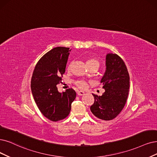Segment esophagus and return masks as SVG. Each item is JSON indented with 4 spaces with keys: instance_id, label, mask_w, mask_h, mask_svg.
Listing matches in <instances>:
<instances>
[{
    "instance_id": "34e87169",
    "label": "esophagus",
    "mask_w": 157,
    "mask_h": 157,
    "mask_svg": "<svg viewBox=\"0 0 157 157\" xmlns=\"http://www.w3.org/2000/svg\"><path fill=\"white\" fill-rule=\"evenodd\" d=\"M77 94L78 96H82L83 94H85V92L83 91H82V90H78L77 92Z\"/></svg>"
}]
</instances>
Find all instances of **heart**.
Here are the masks:
<instances>
[{
    "label": "heart",
    "mask_w": 157,
    "mask_h": 157,
    "mask_svg": "<svg viewBox=\"0 0 157 157\" xmlns=\"http://www.w3.org/2000/svg\"><path fill=\"white\" fill-rule=\"evenodd\" d=\"M86 65L88 67L92 66V65H99V63H98V61L94 59H92V58H89V59H87L86 61ZM76 85L79 86L80 89H85L86 87V83L85 82V81L83 80H79L78 81L76 82Z\"/></svg>",
    "instance_id": "b5f03b06"
}]
</instances>
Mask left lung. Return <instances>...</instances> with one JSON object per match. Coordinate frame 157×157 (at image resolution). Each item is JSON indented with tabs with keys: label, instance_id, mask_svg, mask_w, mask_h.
Here are the masks:
<instances>
[{
	"label": "left lung",
	"instance_id": "left-lung-1",
	"mask_svg": "<svg viewBox=\"0 0 157 157\" xmlns=\"http://www.w3.org/2000/svg\"><path fill=\"white\" fill-rule=\"evenodd\" d=\"M106 70L100 82L105 89L102 96L92 94L94 102L90 111L96 117L111 120L124 107L129 90V75L125 63L117 54L106 55Z\"/></svg>",
	"mask_w": 157,
	"mask_h": 157
}]
</instances>
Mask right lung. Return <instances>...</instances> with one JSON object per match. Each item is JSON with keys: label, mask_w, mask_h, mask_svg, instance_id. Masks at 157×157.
I'll use <instances>...</instances> for the list:
<instances>
[{"label": "right lung", "mask_w": 157, "mask_h": 157, "mask_svg": "<svg viewBox=\"0 0 157 157\" xmlns=\"http://www.w3.org/2000/svg\"><path fill=\"white\" fill-rule=\"evenodd\" d=\"M69 48L56 47L37 62L31 80V90L40 111L48 120L57 121L68 117L76 93L68 89L59 92L57 85L61 83L70 54Z\"/></svg>", "instance_id": "obj_1"}]
</instances>
